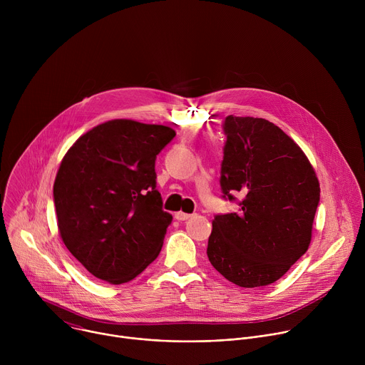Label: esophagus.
Here are the masks:
<instances>
[{"instance_id": "34e87169", "label": "esophagus", "mask_w": 365, "mask_h": 365, "mask_svg": "<svg viewBox=\"0 0 365 365\" xmlns=\"http://www.w3.org/2000/svg\"><path fill=\"white\" fill-rule=\"evenodd\" d=\"M175 218L178 220V221H186V220H189V218H192V215L190 214H185V212H176L175 214Z\"/></svg>"}]
</instances>
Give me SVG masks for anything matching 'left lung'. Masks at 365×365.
<instances>
[{"label": "left lung", "mask_w": 365, "mask_h": 365, "mask_svg": "<svg viewBox=\"0 0 365 365\" xmlns=\"http://www.w3.org/2000/svg\"><path fill=\"white\" fill-rule=\"evenodd\" d=\"M222 130V197L240 210L214 217L206 254L227 280L267 286L307 251L319 182L300 147L273 123L228 115Z\"/></svg>", "instance_id": "left-lung-1"}]
</instances>
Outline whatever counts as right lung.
I'll use <instances>...</instances> for the list:
<instances>
[{
  "mask_svg": "<svg viewBox=\"0 0 365 365\" xmlns=\"http://www.w3.org/2000/svg\"><path fill=\"white\" fill-rule=\"evenodd\" d=\"M165 125L114 120L63 158L53 200L61 237L95 277L121 284L158 258L173 217L155 189V159L175 138Z\"/></svg>",
  "mask_w": 365,
  "mask_h": 365,
  "instance_id": "obj_1",
  "label": "right lung"
}]
</instances>
